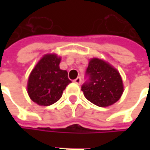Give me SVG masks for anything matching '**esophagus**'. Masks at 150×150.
<instances>
[{
    "instance_id": "34e87169",
    "label": "esophagus",
    "mask_w": 150,
    "mask_h": 150,
    "mask_svg": "<svg viewBox=\"0 0 150 150\" xmlns=\"http://www.w3.org/2000/svg\"><path fill=\"white\" fill-rule=\"evenodd\" d=\"M74 82L76 83V84H78V85H80V84H81V79L80 77H77L75 80H74Z\"/></svg>"
}]
</instances>
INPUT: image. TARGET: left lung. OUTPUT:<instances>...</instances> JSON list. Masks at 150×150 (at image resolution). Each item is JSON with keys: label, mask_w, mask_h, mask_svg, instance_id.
<instances>
[{"label": "left lung", "mask_w": 150, "mask_h": 150, "mask_svg": "<svg viewBox=\"0 0 150 150\" xmlns=\"http://www.w3.org/2000/svg\"><path fill=\"white\" fill-rule=\"evenodd\" d=\"M87 74L89 81L82 85L81 91L90 103L105 108L121 98L124 91L123 81L119 71L110 63L101 58H91Z\"/></svg>", "instance_id": "obj_1"}]
</instances>
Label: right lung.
I'll list each match as a JSON object with an SVG mask.
<instances>
[{
    "label": "right lung",
    "mask_w": 150,
    "mask_h": 150,
    "mask_svg": "<svg viewBox=\"0 0 150 150\" xmlns=\"http://www.w3.org/2000/svg\"><path fill=\"white\" fill-rule=\"evenodd\" d=\"M61 56L54 53L44 54L29 74L27 92L29 98L40 106L56 103L71 82L67 70L60 69Z\"/></svg>",
    "instance_id": "right-lung-1"
}]
</instances>
